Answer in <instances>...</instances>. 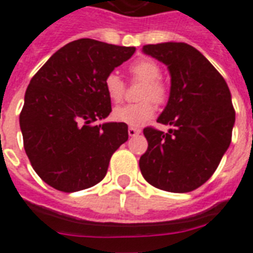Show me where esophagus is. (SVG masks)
Segmentation results:
<instances>
[{
	"mask_svg": "<svg viewBox=\"0 0 253 253\" xmlns=\"http://www.w3.org/2000/svg\"><path fill=\"white\" fill-rule=\"evenodd\" d=\"M138 134H141V130L139 128H135V127H128V135L135 136Z\"/></svg>",
	"mask_w": 253,
	"mask_h": 253,
	"instance_id": "1",
	"label": "esophagus"
}]
</instances>
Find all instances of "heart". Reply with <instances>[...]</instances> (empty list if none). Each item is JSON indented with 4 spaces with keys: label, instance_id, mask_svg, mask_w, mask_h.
I'll use <instances>...</instances> for the list:
<instances>
[{
    "label": "heart",
    "instance_id": "obj_1",
    "mask_svg": "<svg viewBox=\"0 0 253 253\" xmlns=\"http://www.w3.org/2000/svg\"><path fill=\"white\" fill-rule=\"evenodd\" d=\"M128 74L131 75L132 80L143 83V87L139 92V99L142 102L117 107L112 111V119L128 126L138 127L145 125L154 115L155 107L151 100L157 104H162L168 99V87L161 80V65L155 60L149 57L131 63L128 65ZM103 88L112 103H119L125 96L126 84L119 75L110 72L103 80Z\"/></svg>",
    "mask_w": 253,
    "mask_h": 253
}]
</instances>
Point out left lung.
I'll return each mask as SVG.
<instances>
[{"label":"left lung","instance_id":"8db88e82","mask_svg":"<svg viewBox=\"0 0 253 253\" xmlns=\"http://www.w3.org/2000/svg\"><path fill=\"white\" fill-rule=\"evenodd\" d=\"M142 49L169 68V102L157 122L175 128L166 134L143 128L149 146L139 160L141 173L161 190L192 192L212 177L231 145V92L220 72L189 44H149Z\"/></svg>","mask_w":253,"mask_h":253}]
</instances>
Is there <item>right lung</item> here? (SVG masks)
I'll return each instance as SVG.
<instances>
[{
    "label": "right lung",
    "instance_id": "1",
    "mask_svg": "<svg viewBox=\"0 0 253 253\" xmlns=\"http://www.w3.org/2000/svg\"><path fill=\"white\" fill-rule=\"evenodd\" d=\"M134 52V46L80 39L60 48L32 78L20 127L32 168L49 186L72 193L104 178L111 155L128 139V127L93 125L111 112L103 80Z\"/></svg>",
    "mask_w": 253,
    "mask_h": 253
}]
</instances>
